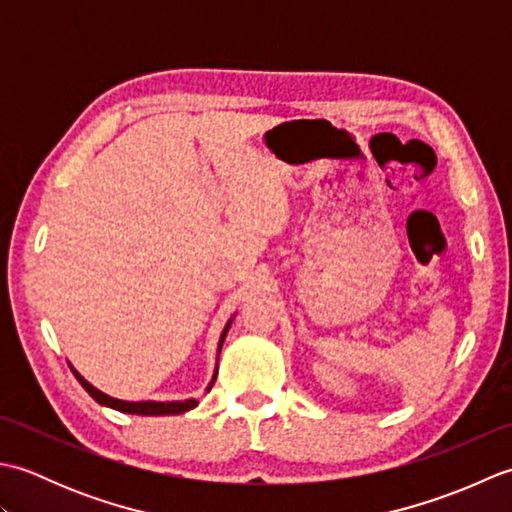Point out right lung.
<instances>
[{
	"instance_id": "obj_1",
	"label": "right lung",
	"mask_w": 512,
	"mask_h": 512,
	"mask_svg": "<svg viewBox=\"0 0 512 512\" xmlns=\"http://www.w3.org/2000/svg\"><path fill=\"white\" fill-rule=\"evenodd\" d=\"M228 328H231V321L226 323V328H224V332H222L220 350H222V343H224V339H226ZM220 350H217V352H220ZM72 372H74L76 380H79V383L83 385V389L88 391V394H90L96 402H99V405L112 407V409L123 411V413H136V416H171V413H184V411H189V409H193L195 405H198V400H195V398H191V400H178V402H154V400H147V402H127V400H118V398L107 396V394H103V391L92 387V385L88 383V380H85L79 372H76V369H72ZM215 378H217V372L213 374L211 385H209V389H206V391H211V387H213V383H215Z\"/></svg>"
}]
</instances>
